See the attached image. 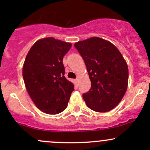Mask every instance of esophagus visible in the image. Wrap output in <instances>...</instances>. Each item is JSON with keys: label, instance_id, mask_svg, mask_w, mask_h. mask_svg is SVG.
I'll list each match as a JSON object with an SVG mask.
<instances>
[{"label": "esophagus", "instance_id": "obj_1", "mask_svg": "<svg viewBox=\"0 0 150 150\" xmlns=\"http://www.w3.org/2000/svg\"><path fill=\"white\" fill-rule=\"evenodd\" d=\"M75 83H76V84H77V83H78V82H79V78H78V77H77V79H75Z\"/></svg>", "mask_w": 150, "mask_h": 150}]
</instances>
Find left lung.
I'll use <instances>...</instances> for the list:
<instances>
[{
    "label": "left lung",
    "instance_id": "1",
    "mask_svg": "<svg viewBox=\"0 0 150 150\" xmlns=\"http://www.w3.org/2000/svg\"><path fill=\"white\" fill-rule=\"evenodd\" d=\"M87 67L91 89L83 94L89 108L107 112L120 103L128 88L126 61L112 43L99 37H91L75 44Z\"/></svg>",
    "mask_w": 150,
    "mask_h": 150
}]
</instances>
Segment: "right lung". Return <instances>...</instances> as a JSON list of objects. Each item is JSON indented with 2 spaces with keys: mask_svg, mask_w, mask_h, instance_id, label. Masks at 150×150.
<instances>
[{
  "mask_svg": "<svg viewBox=\"0 0 150 150\" xmlns=\"http://www.w3.org/2000/svg\"><path fill=\"white\" fill-rule=\"evenodd\" d=\"M72 44L53 37L41 39L31 47L24 62L22 76L36 106L48 114L66 108L74 85L64 76L63 56Z\"/></svg>",
  "mask_w": 150,
  "mask_h": 150,
  "instance_id": "right-lung-1",
  "label": "right lung"
}]
</instances>
